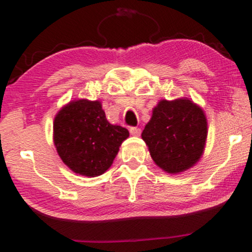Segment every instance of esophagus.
Wrapping results in <instances>:
<instances>
[{
	"label": "esophagus",
	"mask_w": 252,
	"mask_h": 252,
	"mask_svg": "<svg viewBox=\"0 0 252 252\" xmlns=\"http://www.w3.org/2000/svg\"><path fill=\"white\" fill-rule=\"evenodd\" d=\"M129 131L132 136H139V135H141V129L137 128V126H131V128L129 129Z\"/></svg>",
	"instance_id": "1"
}]
</instances>
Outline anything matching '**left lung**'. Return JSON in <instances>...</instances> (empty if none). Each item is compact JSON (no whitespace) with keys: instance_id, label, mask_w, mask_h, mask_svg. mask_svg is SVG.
Instances as JSON below:
<instances>
[{"instance_id":"left-lung-1","label":"left lung","mask_w":252,"mask_h":252,"mask_svg":"<svg viewBox=\"0 0 252 252\" xmlns=\"http://www.w3.org/2000/svg\"><path fill=\"white\" fill-rule=\"evenodd\" d=\"M150 155L159 167L179 173L199 160L207 138L202 109L187 98L163 100L152 111L142 132Z\"/></svg>"}]
</instances>
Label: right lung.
<instances>
[{
    "label": "right lung",
    "instance_id": "add662e5",
    "mask_svg": "<svg viewBox=\"0 0 252 252\" xmlns=\"http://www.w3.org/2000/svg\"><path fill=\"white\" fill-rule=\"evenodd\" d=\"M53 138L58 155L75 173L96 177L115 159L129 131L108 122L98 101L78 100L57 114Z\"/></svg>",
    "mask_w": 252,
    "mask_h": 252
}]
</instances>
